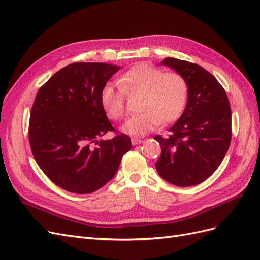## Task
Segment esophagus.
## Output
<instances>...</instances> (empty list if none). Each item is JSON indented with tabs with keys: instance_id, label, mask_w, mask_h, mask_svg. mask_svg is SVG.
<instances>
[{
	"instance_id": "esophagus-1",
	"label": "esophagus",
	"mask_w": 260,
	"mask_h": 260,
	"mask_svg": "<svg viewBox=\"0 0 260 260\" xmlns=\"http://www.w3.org/2000/svg\"><path fill=\"white\" fill-rule=\"evenodd\" d=\"M131 143H132V145H138L140 143H142V140L139 139V138H132L131 139Z\"/></svg>"
}]
</instances>
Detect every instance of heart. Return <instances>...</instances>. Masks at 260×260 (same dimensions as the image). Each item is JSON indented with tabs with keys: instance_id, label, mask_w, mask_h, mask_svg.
<instances>
[{
	"instance_id": "heart-1",
	"label": "heart",
	"mask_w": 260,
	"mask_h": 260,
	"mask_svg": "<svg viewBox=\"0 0 260 260\" xmlns=\"http://www.w3.org/2000/svg\"><path fill=\"white\" fill-rule=\"evenodd\" d=\"M122 86L106 83L101 91V104L113 119L124 115L125 91H143L142 112L132 115L122 125V130L133 137L145 136L164 122H170L181 115L186 104L188 88L184 78L178 73H164L162 69L148 64H139L125 72Z\"/></svg>"
}]
</instances>
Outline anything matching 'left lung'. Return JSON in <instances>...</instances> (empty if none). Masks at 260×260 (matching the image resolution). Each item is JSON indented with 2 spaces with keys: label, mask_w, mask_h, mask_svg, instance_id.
I'll return each instance as SVG.
<instances>
[{
  "label": "left lung",
  "mask_w": 260,
  "mask_h": 260,
  "mask_svg": "<svg viewBox=\"0 0 260 260\" xmlns=\"http://www.w3.org/2000/svg\"><path fill=\"white\" fill-rule=\"evenodd\" d=\"M161 66L182 76L188 88L186 106L169 129L156 136L161 155L155 164L158 175L177 186H192L209 178L223 160L231 142V108L225 91L202 66L174 57Z\"/></svg>",
  "instance_id": "8db88e82"
}]
</instances>
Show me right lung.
<instances>
[{"label": "right lung", "instance_id": "right-lung-1", "mask_svg": "<svg viewBox=\"0 0 260 260\" xmlns=\"http://www.w3.org/2000/svg\"><path fill=\"white\" fill-rule=\"evenodd\" d=\"M119 69L74 62L54 74L37 94L30 114L31 151L46 177L68 192L89 194L103 187L132 147L125 135L100 140L114 130L101 91Z\"/></svg>", "mask_w": 260, "mask_h": 260}]
</instances>
